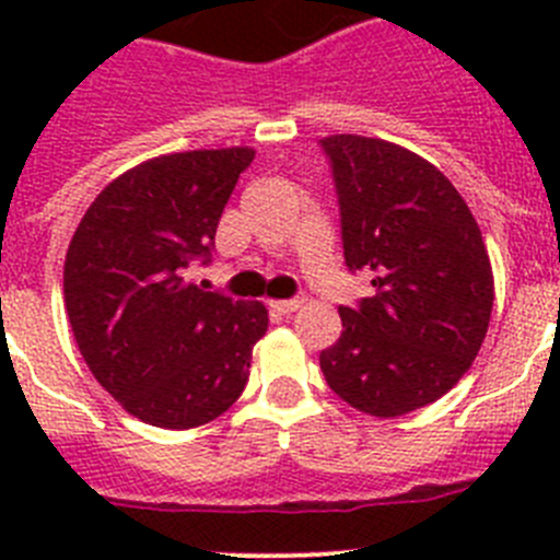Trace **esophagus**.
I'll list each match as a JSON object with an SVG mask.
<instances>
[{
	"mask_svg": "<svg viewBox=\"0 0 560 560\" xmlns=\"http://www.w3.org/2000/svg\"><path fill=\"white\" fill-rule=\"evenodd\" d=\"M271 308L277 311V314H294L296 308H300V300H275V303H271Z\"/></svg>",
	"mask_w": 560,
	"mask_h": 560,
	"instance_id": "esophagus-1",
	"label": "esophagus"
}]
</instances>
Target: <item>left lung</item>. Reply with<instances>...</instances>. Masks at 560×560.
<instances>
[{
	"label": "left lung",
	"mask_w": 560,
	"mask_h": 560,
	"mask_svg": "<svg viewBox=\"0 0 560 560\" xmlns=\"http://www.w3.org/2000/svg\"><path fill=\"white\" fill-rule=\"evenodd\" d=\"M330 160L350 271L373 294L341 305V336L319 353L328 387L359 412L398 418L443 398L488 334L493 271L457 187L418 153L334 133Z\"/></svg>",
	"instance_id": "8db88e82"
}]
</instances>
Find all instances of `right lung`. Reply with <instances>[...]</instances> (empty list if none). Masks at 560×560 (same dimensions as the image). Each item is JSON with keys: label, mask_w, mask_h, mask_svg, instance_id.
<instances>
[{"label": "right lung", "mask_w": 560, "mask_h": 560, "mask_svg": "<svg viewBox=\"0 0 560 560\" xmlns=\"http://www.w3.org/2000/svg\"><path fill=\"white\" fill-rule=\"evenodd\" d=\"M252 148L185 151L131 167L101 190L69 241L63 303L83 361L133 418L210 423L249 378L269 328L260 303L187 280L210 264L221 212Z\"/></svg>", "instance_id": "add662e5"}]
</instances>
